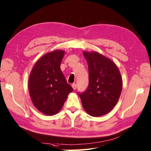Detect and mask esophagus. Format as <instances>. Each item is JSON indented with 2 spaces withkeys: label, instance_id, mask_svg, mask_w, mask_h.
<instances>
[{
  "label": "esophagus",
  "instance_id": "obj_1",
  "mask_svg": "<svg viewBox=\"0 0 151 151\" xmlns=\"http://www.w3.org/2000/svg\"><path fill=\"white\" fill-rule=\"evenodd\" d=\"M72 88H73V90H76V88H77V85L76 84H72Z\"/></svg>",
  "mask_w": 151,
  "mask_h": 151
}]
</instances>
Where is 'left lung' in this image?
Wrapping results in <instances>:
<instances>
[{"label":"left lung","instance_id":"8db88e82","mask_svg":"<svg viewBox=\"0 0 151 151\" xmlns=\"http://www.w3.org/2000/svg\"><path fill=\"white\" fill-rule=\"evenodd\" d=\"M88 66V86L79 93L82 105L89 115L98 117L115 106L122 90V78L114 62L100 53L83 52Z\"/></svg>","mask_w":151,"mask_h":151}]
</instances>
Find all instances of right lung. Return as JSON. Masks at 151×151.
I'll use <instances>...</instances> for the list:
<instances>
[{
	"label": "right lung",
	"instance_id": "obj_1",
	"mask_svg": "<svg viewBox=\"0 0 151 151\" xmlns=\"http://www.w3.org/2000/svg\"><path fill=\"white\" fill-rule=\"evenodd\" d=\"M64 54V51L58 50L43 55L37 61L29 77V92L33 104L46 115L58 113L68 93L73 91L60 68Z\"/></svg>",
	"mask_w": 151,
	"mask_h": 151
}]
</instances>
